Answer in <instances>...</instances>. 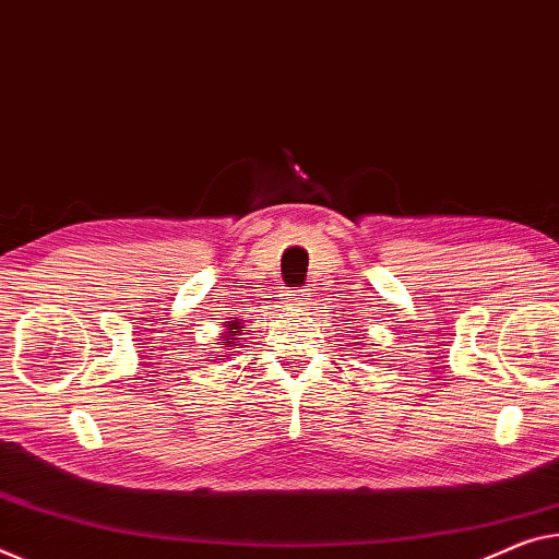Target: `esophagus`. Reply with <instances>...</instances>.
<instances>
[{"instance_id":"1","label":"esophagus","mask_w":559,"mask_h":559,"mask_svg":"<svg viewBox=\"0 0 559 559\" xmlns=\"http://www.w3.org/2000/svg\"><path fill=\"white\" fill-rule=\"evenodd\" d=\"M289 299H292V302H295V305H307V302H309V297L305 295V292H292Z\"/></svg>"}]
</instances>
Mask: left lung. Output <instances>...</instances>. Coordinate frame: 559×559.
I'll return each instance as SVG.
<instances>
[{
  "instance_id": "1",
  "label": "left lung",
  "mask_w": 559,
  "mask_h": 559,
  "mask_svg": "<svg viewBox=\"0 0 559 559\" xmlns=\"http://www.w3.org/2000/svg\"><path fill=\"white\" fill-rule=\"evenodd\" d=\"M359 340H362V337H359ZM352 345H355V342H352ZM355 349H357V347H355ZM372 357H374V355H372Z\"/></svg>"
}]
</instances>
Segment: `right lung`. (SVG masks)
I'll use <instances>...</instances> for the list:
<instances>
[{
    "mask_svg": "<svg viewBox=\"0 0 559 559\" xmlns=\"http://www.w3.org/2000/svg\"><path fill=\"white\" fill-rule=\"evenodd\" d=\"M229 322H225L222 324V345H225V349H237V342L239 340H245L242 334L247 332L245 330V322H239L237 317H227ZM212 345H217V342H212ZM217 357H227V352H222V355H217Z\"/></svg>",
    "mask_w": 559,
    "mask_h": 559,
    "instance_id": "add662e5",
    "label": "right lung"
}]
</instances>
